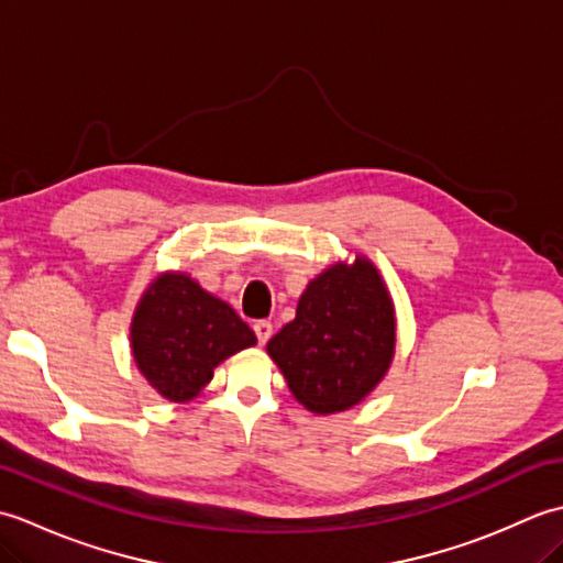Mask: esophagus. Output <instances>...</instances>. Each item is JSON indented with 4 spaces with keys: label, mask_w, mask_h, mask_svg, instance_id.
<instances>
[{
    "label": "esophagus",
    "mask_w": 563,
    "mask_h": 563,
    "mask_svg": "<svg viewBox=\"0 0 563 563\" xmlns=\"http://www.w3.org/2000/svg\"><path fill=\"white\" fill-rule=\"evenodd\" d=\"M254 331H256L258 343L266 345L268 339L273 336V324H271V321H266V319H261V321H256V324H254Z\"/></svg>",
    "instance_id": "esophagus-1"
}]
</instances>
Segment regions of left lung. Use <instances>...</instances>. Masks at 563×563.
<instances>
[{
  "label": "left lung",
  "mask_w": 563,
  "mask_h": 563,
  "mask_svg": "<svg viewBox=\"0 0 563 563\" xmlns=\"http://www.w3.org/2000/svg\"><path fill=\"white\" fill-rule=\"evenodd\" d=\"M266 351L307 411L329 416L361 404L397 351V312L375 263L355 256L321 271Z\"/></svg>",
  "instance_id": "8db88e82"
}]
</instances>
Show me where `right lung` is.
<instances>
[{
    "mask_svg": "<svg viewBox=\"0 0 563 563\" xmlns=\"http://www.w3.org/2000/svg\"><path fill=\"white\" fill-rule=\"evenodd\" d=\"M254 343L246 321L184 271L159 273L130 321L137 369L174 404L196 399L210 385L214 367Z\"/></svg>",
    "mask_w": 563,
    "mask_h": 563,
    "instance_id": "1",
    "label": "right lung"
}]
</instances>
